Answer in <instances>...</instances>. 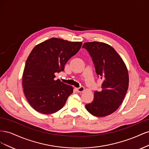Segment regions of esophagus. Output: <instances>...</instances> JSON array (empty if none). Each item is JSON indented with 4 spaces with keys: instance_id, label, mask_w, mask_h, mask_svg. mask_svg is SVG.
<instances>
[{
    "instance_id": "obj_1",
    "label": "esophagus",
    "mask_w": 149,
    "mask_h": 149,
    "mask_svg": "<svg viewBox=\"0 0 149 149\" xmlns=\"http://www.w3.org/2000/svg\"><path fill=\"white\" fill-rule=\"evenodd\" d=\"M76 89L77 90V91L78 93H83L84 91V87H79L78 88H76Z\"/></svg>"
}]
</instances>
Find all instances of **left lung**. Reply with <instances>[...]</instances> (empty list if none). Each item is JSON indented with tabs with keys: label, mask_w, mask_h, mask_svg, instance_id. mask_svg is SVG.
<instances>
[{
	"label": "left lung",
	"mask_w": 149,
	"mask_h": 149,
	"mask_svg": "<svg viewBox=\"0 0 149 149\" xmlns=\"http://www.w3.org/2000/svg\"><path fill=\"white\" fill-rule=\"evenodd\" d=\"M83 48L92 57L96 74L102 80L101 91H95L92 102L85 106L92 115L105 117L113 113L123 102L129 87V73L125 63L109 45L86 42Z\"/></svg>",
	"instance_id": "1"
}]
</instances>
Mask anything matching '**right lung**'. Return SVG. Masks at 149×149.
<instances>
[{"mask_svg": "<svg viewBox=\"0 0 149 149\" xmlns=\"http://www.w3.org/2000/svg\"><path fill=\"white\" fill-rule=\"evenodd\" d=\"M81 45V42L52 38L31 50L26 61L22 86L26 100L36 111L51 114L63 107L73 88L55 80V73L64 70L67 61Z\"/></svg>", "mask_w": 149, "mask_h": 149, "instance_id": "add662e5", "label": "right lung"}]
</instances>
